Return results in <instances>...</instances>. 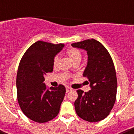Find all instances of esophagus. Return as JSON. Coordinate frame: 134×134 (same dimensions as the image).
I'll return each instance as SVG.
<instances>
[{
  "label": "esophagus",
  "mask_w": 134,
  "mask_h": 134,
  "mask_svg": "<svg viewBox=\"0 0 134 134\" xmlns=\"http://www.w3.org/2000/svg\"><path fill=\"white\" fill-rule=\"evenodd\" d=\"M71 90H72V89H71V88H69V87H67V88H66V92H70V91H71Z\"/></svg>",
  "instance_id": "obj_1"
}]
</instances>
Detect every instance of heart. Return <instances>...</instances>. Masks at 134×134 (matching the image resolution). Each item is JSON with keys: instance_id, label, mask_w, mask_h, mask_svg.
Masks as SVG:
<instances>
[{"instance_id": "1", "label": "heart", "mask_w": 134, "mask_h": 134, "mask_svg": "<svg viewBox=\"0 0 134 134\" xmlns=\"http://www.w3.org/2000/svg\"><path fill=\"white\" fill-rule=\"evenodd\" d=\"M67 53L69 59L71 60V61L74 64L77 63H80V62L81 60L82 55L81 53L80 52L78 49H76V48H69V50L67 51ZM58 61L59 56L57 55V56L55 57L54 60H53V65H54V67H56L58 63Z\"/></svg>"}]
</instances>
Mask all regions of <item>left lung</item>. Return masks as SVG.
Here are the masks:
<instances>
[{"label":"left lung","instance_id":"8db88e82","mask_svg":"<svg viewBox=\"0 0 134 134\" xmlns=\"http://www.w3.org/2000/svg\"><path fill=\"white\" fill-rule=\"evenodd\" d=\"M71 46L87 52L88 62L83 76L88 79L91 88L87 92L77 90L76 112L84 120L99 122L108 116L115 102L118 83L114 64L106 48L94 39Z\"/></svg>","mask_w":134,"mask_h":134}]
</instances>
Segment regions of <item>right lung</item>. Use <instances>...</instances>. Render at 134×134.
I'll return each mask as SVG.
<instances>
[{"label":"right lung","mask_w":134,"mask_h":134,"mask_svg":"<svg viewBox=\"0 0 134 134\" xmlns=\"http://www.w3.org/2000/svg\"><path fill=\"white\" fill-rule=\"evenodd\" d=\"M65 46L38 41L22 57L16 76L17 99L20 108L30 120L43 123L58 115L65 94V87L46 86L44 76L53 70V60Z\"/></svg>","instance_id":"obj_1"}]
</instances>
